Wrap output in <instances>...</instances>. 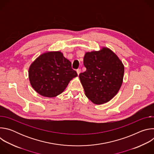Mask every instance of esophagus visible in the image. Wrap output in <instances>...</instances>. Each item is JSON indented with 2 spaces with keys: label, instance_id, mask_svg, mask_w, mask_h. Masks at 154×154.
Returning <instances> with one entry per match:
<instances>
[{
  "label": "esophagus",
  "instance_id": "obj_1",
  "mask_svg": "<svg viewBox=\"0 0 154 154\" xmlns=\"http://www.w3.org/2000/svg\"><path fill=\"white\" fill-rule=\"evenodd\" d=\"M80 72H81V69H78L77 70V74L79 75V74H80Z\"/></svg>",
  "mask_w": 154,
  "mask_h": 154
}]
</instances>
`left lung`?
Masks as SVG:
<instances>
[{"label":"left lung","instance_id":"1","mask_svg":"<svg viewBox=\"0 0 154 154\" xmlns=\"http://www.w3.org/2000/svg\"><path fill=\"white\" fill-rule=\"evenodd\" d=\"M83 64L86 70L79 78L86 96L97 105L112 99L123 82L124 66L119 57L111 49L102 47L97 51L86 52Z\"/></svg>","mask_w":154,"mask_h":154}]
</instances>
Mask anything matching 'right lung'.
I'll use <instances>...</instances> for the list:
<instances>
[{"label": "right lung", "instance_id": "add662e5", "mask_svg": "<svg viewBox=\"0 0 154 154\" xmlns=\"http://www.w3.org/2000/svg\"><path fill=\"white\" fill-rule=\"evenodd\" d=\"M77 77L71 61L60 51H47L30 64L29 79L34 90L42 96L54 97L62 93L73 78Z\"/></svg>", "mask_w": 154, "mask_h": 154}]
</instances>
